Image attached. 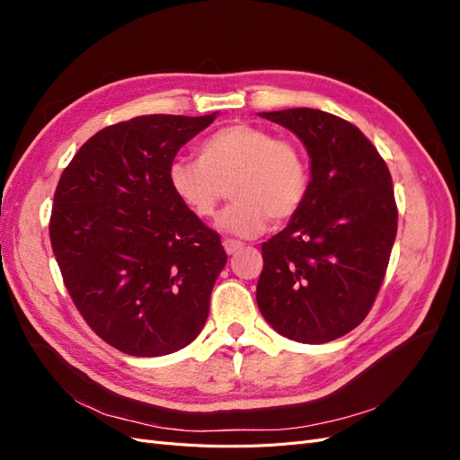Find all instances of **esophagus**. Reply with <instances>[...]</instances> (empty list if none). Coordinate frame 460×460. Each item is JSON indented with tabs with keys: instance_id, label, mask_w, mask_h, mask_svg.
Here are the masks:
<instances>
[{
	"instance_id": "34e87169",
	"label": "esophagus",
	"mask_w": 460,
	"mask_h": 460,
	"mask_svg": "<svg viewBox=\"0 0 460 460\" xmlns=\"http://www.w3.org/2000/svg\"><path fill=\"white\" fill-rule=\"evenodd\" d=\"M225 252L228 253V255H234L235 252H240V249L243 247V243L242 242H235V240H225Z\"/></svg>"
}]
</instances>
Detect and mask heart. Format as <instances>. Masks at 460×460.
Masks as SVG:
<instances>
[{
    "label": "heart",
    "mask_w": 460,
    "mask_h": 460,
    "mask_svg": "<svg viewBox=\"0 0 460 460\" xmlns=\"http://www.w3.org/2000/svg\"><path fill=\"white\" fill-rule=\"evenodd\" d=\"M199 159H176L169 166V188L196 218H211L225 186L234 199L217 228L238 238H255L269 217L286 220L307 198L309 163L297 144L255 124H230L205 137Z\"/></svg>",
    "instance_id": "heart-1"
}]
</instances>
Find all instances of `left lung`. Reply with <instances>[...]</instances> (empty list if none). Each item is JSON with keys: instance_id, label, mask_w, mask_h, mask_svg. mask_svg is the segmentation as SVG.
Returning <instances> with one entry per match:
<instances>
[{"instance_id": "1", "label": "left lung", "mask_w": 460, "mask_h": 460, "mask_svg": "<svg viewBox=\"0 0 460 460\" xmlns=\"http://www.w3.org/2000/svg\"><path fill=\"white\" fill-rule=\"evenodd\" d=\"M311 157L307 198L262 243L257 305L280 336L326 343L363 323L385 276L397 207L385 161L355 124L299 107L259 113Z\"/></svg>"}]
</instances>
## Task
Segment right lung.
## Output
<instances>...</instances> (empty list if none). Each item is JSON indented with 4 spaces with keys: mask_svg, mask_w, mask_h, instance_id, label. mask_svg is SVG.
<instances>
[{
    "mask_svg": "<svg viewBox=\"0 0 460 460\" xmlns=\"http://www.w3.org/2000/svg\"><path fill=\"white\" fill-rule=\"evenodd\" d=\"M205 117L146 115L92 136L63 171L49 238L63 282L88 326L132 357H163L199 336L220 235L176 201L169 166Z\"/></svg>",
    "mask_w": 460,
    "mask_h": 460,
    "instance_id": "obj_1",
    "label": "right lung"
}]
</instances>
